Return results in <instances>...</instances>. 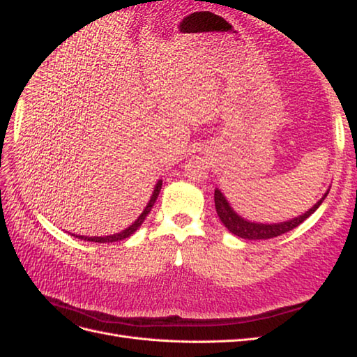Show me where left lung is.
<instances>
[{
	"label": "left lung",
	"mask_w": 357,
	"mask_h": 357,
	"mask_svg": "<svg viewBox=\"0 0 357 357\" xmlns=\"http://www.w3.org/2000/svg\"><path fill=\"white\" fill-rule=\"evenodd\" d=\"M328 193H329V189L326 190L325 195L321 197V199L312 205L308 211L302 213L295 219L280 222V223H259V222H250L241 218V215L236 214L235 210L231 207L228 199L225 198L220 189L214 190V205H215V211H218L219 219L225 225V228H228V231L232 232L234 235L240 236V238H244V240H268L291 231L305 219H308L310 215L320 207L321 202L325 201Z\"/></svg>",
	"instance_id": "1"
}]
</instances>
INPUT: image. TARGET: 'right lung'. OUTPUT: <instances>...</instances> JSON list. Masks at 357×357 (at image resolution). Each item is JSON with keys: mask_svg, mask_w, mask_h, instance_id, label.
Listing matches in <instances>:
<instances>
[{"mask_svg": "<svg viewBox=\"0 0 357 357\" xmlns=\"http://www.w3.org/2000/svg\"><path fill=\"white\" fill-rule=\"evenodd\" d=\"M160 189H162V180H158L156 186L153 189L152 197H150V201L147 202L143 213L138 215V219L131 226H128V228L123 229L122 232L113 234V235H107V236H84V235H75V234H73V236H75V238H79V240H83V241H92V243H114V241H121V240L128 238V236H131L139 228V226L143 225L144 219L147 218V214L152 211V207H153L156 199H158V195H159Z\"/></svg>", "mask_w": 357, "mask_h": 357, "instance_id": "add662e5", "label": "right lung"}]
</instances>
